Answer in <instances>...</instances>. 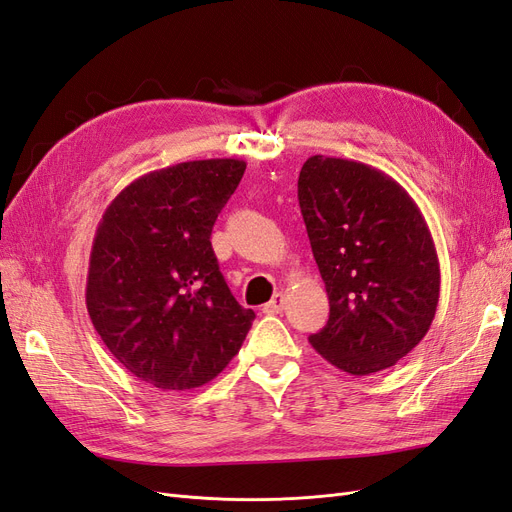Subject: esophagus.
<instances>
[{
    "label": "esophagus",
    "instance_id": "34e87169",
    "mask_svg": "<svg viewBox=\"0 0 512 512\" xmlns=\"http://www.w3.org/2000/svg\"><path fill=\"white\" fill-rule=\"evenodd\" d=\"M284 305H286V297L282 292H277V294H273V299L265 305V312L267 314H282Z\"/></svg>",
    "mask_w": 512,
    "mask_h": 512
}]
</instances>
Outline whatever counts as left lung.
I'll return each instance as SVG.
<instances>
[{"instance_id": "8db88e82", "label": "left lung", "mask_w": 512, "mask_h": 512, "mask_svg": "<svg viewBox=\"0 0 512 512\" xmlns=\"http://www.w3.org/2000/svg\"><path fill=\"white\" fill-rule=\"evenodd\" d=\"M299 205L331 307L309 344L352 376L393 367L427 335L440 299L421 209L382 170L327 156L303 164Z\"/></svg>"}]
</instances>
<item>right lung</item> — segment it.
Here are the masks:
<instances>
[{
  "instance_id": "add662e5",
  "label": "right lung",
  "mask_w": 512,
  "mask_h": 512,
  "mask_svg": "<svg viewBox=\"0 0 512 512\" xmlns=\"http://www.w3.org/2000/svg\"><path fill=\"white\" fill-rule=\"evenodd\" d=\"M243 160L181 162L134 179L91 245L87 312L108 352L162 391L222 374L256 318L232 297L211 247Z\"/></svg>"
}]
</instances>
